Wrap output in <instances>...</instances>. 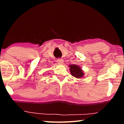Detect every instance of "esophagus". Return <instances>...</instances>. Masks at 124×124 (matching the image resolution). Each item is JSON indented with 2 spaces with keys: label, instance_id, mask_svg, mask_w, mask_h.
<instances>
[{
  "label": "esophagus",
  "instance_id": "obj_1",
  "mask_svg": "<svg viewBox=\"0 0 124 124\" xmlns=\"http://www.w3.org/2000/svg\"><path fill=\"white\" fill-rule=\"evenodd\" d=\"M57 62L59 64H62L64 62V60L62 59H57Z\"/></svg>",
  "mask_w": 124,
  "mask_h": 124
}]
</instances>
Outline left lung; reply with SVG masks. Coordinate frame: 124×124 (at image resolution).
Here are the masks:
<instances>
[{
	"mask_svg": "<svg viewBox=\"0 0 124 124\" xmlns=\"http://www.w3.org/2000/svg\"><path fill=\"white\" fill-rule=\"evenodd\" d=\"M69 68H70V72L71 75L73 77L77 78H81L84 77V72L82 70L81 68L79 66L73 64V65H69Z\"/></svg>",
	"mask_w": 124,
	"mask_h": 124,
	"instance_id": "8db88e82",
	"label": "left lung"
}]
</instances>
